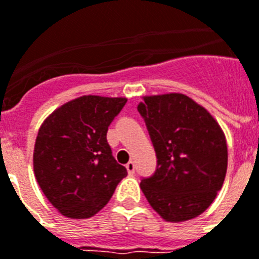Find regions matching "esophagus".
Here are the masks:
<instances>
[{
  "instance_id": "obj_1",
  "label": "esophagus",
  "mask_w": 259,
  "mask_h": 259,
  "mask_svg": "<svg viewBox=\"0 0 259 259\" xmlns=\"http://www.w3.org/2000/svg\"><path fill=\"white\" fill-rule=\"evenodd\" d=\"M126 169H127V172H129L130 175H133L134 171H136V164H134L133 161H129V163L126 164Z\"/></svg>"
}]
</instances>
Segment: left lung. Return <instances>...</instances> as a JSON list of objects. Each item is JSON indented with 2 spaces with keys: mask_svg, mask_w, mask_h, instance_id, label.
I'll return each mask as SVG.
<instances>
[{
  "mask_svg": "<svg viewBox=\"0 0 259 259\" xmlns=\"http://www.w3.org/2000/svg\"><path fill=\"white\" fill-rule=\"evenodd\" d=\"M157 157L155 174L141 190L165 222L200 216L224 183L226 136L202 106L183 94L145 96L138 104Z\"/></svg>",
  "mask_w": 259,
  "mask_h": 259,
  "instance_id": "8db88e82",
  "label": "left lung"
}]
</instances>
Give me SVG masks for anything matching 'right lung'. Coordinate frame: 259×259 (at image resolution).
<instances>
[{
	"label": "right lung",
	"instance_id": "right-lung-1",
	"mask_svg": "<svg viewBox=\"0 0 259 259\" xmlns=\"http://www.w3.org/2000/svg\"><path fill=\"white\" fill-rule=\"evenodd\" d=\"M125 98L87 95L47 116L37 132L33 172L43 194L69 219H88L103 208L127 175L107 143L108 126Z\"/></svg>",
	"mask_w": 259,
	"mask_h": 259
}]
</instances>
